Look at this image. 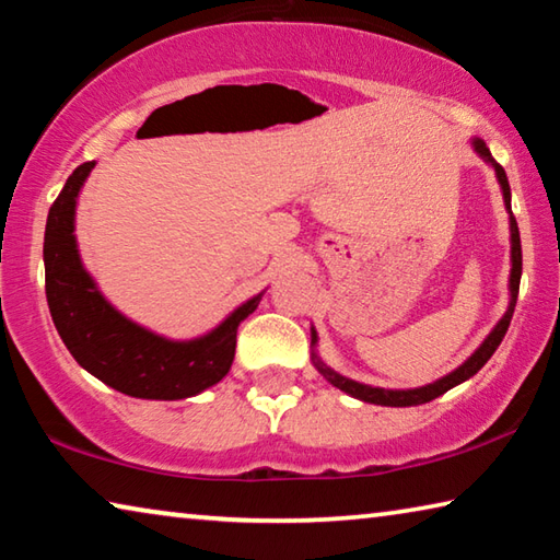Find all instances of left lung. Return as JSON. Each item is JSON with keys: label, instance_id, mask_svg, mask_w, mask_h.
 <instances>
[{"label": "left lung", "instance_id": "obj_1", "mask_svg": "<svg viewBox=\"0 0 560 560\" xmlns=\"http://www.w3.org/2000/svg\"><path fill=\"white\" fill-rule=\"evenodd\" d=\"M474 150H477L479 158H485L487 163L494 167V173L499 177V185H501V192H504V202H506V210H509V224H511V279H509V289H511V301H509V311L504 314V318L499 320L494 326V330L487 336L485 343H481L477 350H474V355L467 360V363L459 365L457 371L440 377L438 383H430L424 387H415V390H385V387H371V385H363V383H355V381H348V377L338 375L326 368L320 360L314 355V365L318 368V373L326 377L328 383H334L338 390H343L348 395L358 397V400L363 402H373V405H387V407H410V405H422V402H430L434 397L444 395L447 390H452L454 385H459L464 381H469L471 375H477L481 368H485L487 360L494 355V350L499 348L501 340H504L509 324H511V316H514V306H516V299H518V281H521V236H518V224H516V217L511 212V189H509V179L504 167H501L494 158H491L489 148L485 140H474ZM311 343H316V334L311 336Z\"/></svg>", "mask_w": 560, "mask_h": 560}]
</instances>
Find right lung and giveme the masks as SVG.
<instances>
[{
	"label": "right lung",
	"mask_w": 560,
	"mask_h": 560,
	"mask_svg": "<svg viewBox=\"0 0 560 560\" xmlns=\"http://www.w3.org/2000/svg\"><path fill=\"white\" fill-rule=\"evenodd\" d=\"M93 165L91 160L73 170L46 220V301L54 326L75 363L113 390L143 400H183L202 393L230 373L236 328L254 314L261 293L242 303L212 334L195 340H167L118 314L101 296L75 249V197Z\"/></svg>",
	"instance_id": "right-lung-1"
}]
</instances>
